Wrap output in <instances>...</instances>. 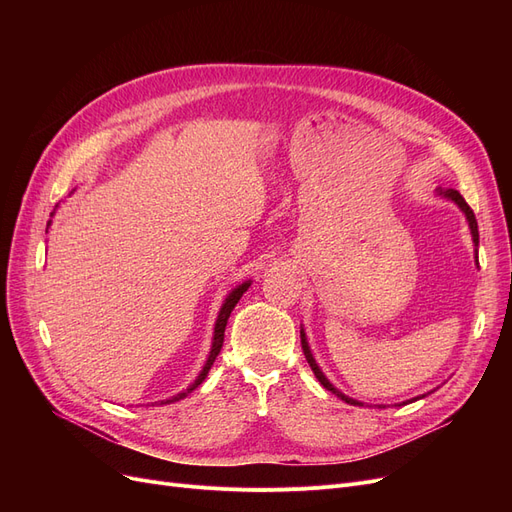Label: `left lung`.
Segmentation results:
<instances>
[{"label":"left lung","instance_id":"8db88e82","mask_svg":"<svg viewBox=\"0 0 512 512\" xmlns=\"http://www.w3.org/2000/svg\"><path fill=\"white\" fill-rule=\"evenodd\" d=\"M438 194L440 196H444V198H448V200H453V203L466 213V220H468V224H470V230H472V241H474V245H478V224H476V218H474V211L470 209V205L466 203V200H463V196L457 192V190H438ZM478 258V256H476ZM301 346H303V354H305V359H307V363H309V367H312V371H314V376L318 378V382L324 386V389L327 391H331V393H335L339 399L342 401H346V404H352V406H363L361 401H356V399H352V397H348V395H344L342 391H337L335 386L327 380V376L322 374V369L318 367V363L314 361V356H312V350H309V346H307V339H305V333H303V329H301ZM414 399H418V397H414Z\"/></svg>","mask_w":512,"mask_h":512}]
</instances>
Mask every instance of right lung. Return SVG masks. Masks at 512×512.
Masks as SVG:
<instances>
[{"label":"right lung","instance_id":"right-lung-1","mask_svg":"<svg viewBox=\"0 0 512 512\" xmlns=\"http://www.w3.org/2000/svg\"><path fill=\"white\" fill-rule=\"evenodd\" d=\"M250 284L252 282H243V284H239L235 290H232L228 297H226V301L222 303V309H220V314H218V320H215V331H213V346H211V352H209V359H207V363H205V367H203V371H200L198 374V378L190 384V389L188 391H183V393H179V395H175V397H170V399H166V401H162V404H173V401H179V399H183V397H188V393H192L196 386L203 382L205 378H207V374H209V369H211V365H213V361H215V356L220 354V350H222V344H224V331H226V322H228V318H230V312L232 309H235V305L239 303V299L243 297V292L250 288Z\"/></svg>","mask_w":512,"mask_h":512}]
</instances>
